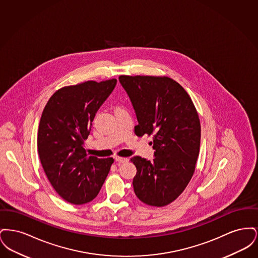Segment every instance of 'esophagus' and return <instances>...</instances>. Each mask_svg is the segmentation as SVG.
<instances>
[{
  "label": "esophagus",
  "instance_id": "esophagus-1",
  "mask_svg": "<svg viewBox=\"0 0 258 258\" xmlns=\"http://www.w3.org/2000/svg\"><path fill=\"white\" fill-rule=\"evenodd\" d=\"M127 159L126 158H121V157H115V161L117 163H125L127 162Z\"/></svg>",
  "mask_w": 258,
  "mask_h": 258
}]
</instances>
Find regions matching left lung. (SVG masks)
<instances>
[{"mask_svg": "<svg viewBox=\"0 0 258 258\" xmlns=\"http://www.w3.org/2000/svg\"><path fill=\"white\" fill-rule=\"evenodd\" d=\"M138 124L135 135L153 136L155 159L135 156L133 184L136 197L150 206L174 201L189 183L199 155L201 127L195 104L184 88L163 76L121 75Z\"/></svg>", "mask_w": 258, "mask_h": 258, "instance_id": "1", "label": "left lung"}]
</instances>
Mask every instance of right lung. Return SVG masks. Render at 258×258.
I'll use <instances>...</instances> for the list:
<instances>
[{
	"label": "right lung",
	"instance_id": "obj_1",
	"mask_svg": "<svg viewBox=\"0 0 258 258\" xmlns=\"http://www.w3.org/2000/svg\"><path fill=\"white\" fill-rule=\"evenodd\" d=\"M116 84V79H110L63 87L42 112L37 133L39 160L50 184L70 203L81 205L97 197L114 162L112 158L89 157L84 140Z\"/></svg>",
	"mask_w": 258,
	"mask_h": 258
}]
</instances>
